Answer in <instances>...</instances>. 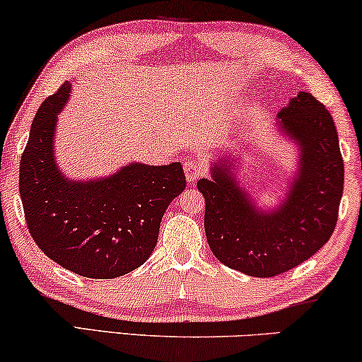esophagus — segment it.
<instances>
[{"mask_svg": "<svg viewBox=\"0 0 362 362\" xmlns=\"http://www.w3.org/2000/svg\"><path fill=\"white\" fill-rule=\"evenodd\" d=\"M204 171H206V168L201 161H196V160L185 161V175H186L187 182H196L202 176V173Z\"/></svg>", "mask_w": 362, "mask_h": 362, "instance_id": "esophagus-1", "label": "esophagus"}]
</instances>
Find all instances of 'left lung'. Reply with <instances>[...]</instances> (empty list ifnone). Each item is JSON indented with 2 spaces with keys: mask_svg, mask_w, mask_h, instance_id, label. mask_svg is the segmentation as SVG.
I'll return each mask as SVG.
<instances>
[{
  "mask_svg": "<svg viewBox=\"0 0 362 362\" xmlns=\"http://www.w3.org/2000/svg\"><path fill=\"white\" fill-rule=\"evenodd\" d=\"M285 133L300 145V168L276 211L255 209L250 194L219 158L212 180H199L206 201L204 229L212 254L250 276H275L303 264L329 240L338 222L344 163L338 132L325 105L300 92L279 113Z\"/></svg>",
  "mask_w": 362,
  "mask_h": 362,
  "instance_id": "1",
  "label": "left lung"
}]
</instances>
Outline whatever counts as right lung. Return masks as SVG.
Instances as JSON below:
<instances>
[{
	"label": "right lung",
	"instance_id": "add662e5",
	"mask_svg": "<svg viewBox=\"0 0 362 362\" xmlns=\"http://www.w3.org/2000/svg\"><path fill=\"white\" fill-rule=\"evenodd\" d=\"M69 95L66 82L34 117L19 165L24 217L49 259L87 279H115L151 255L166 207L186 187L185 171L180 163H132L102 180H67L54 160L52 138Z\"/></svg>",
	"mask_w": 362,
	"mask_h": 362
}]
</instances>
